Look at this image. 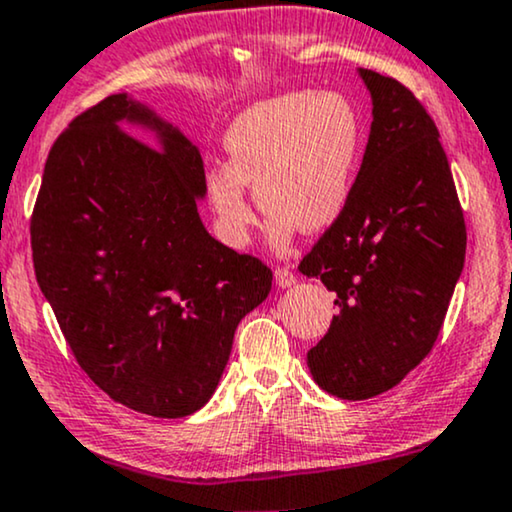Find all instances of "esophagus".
Segmentation results:
<instances>
[{"label": "esophagus", "instance_id": "1", "mask_svg": "<svg viewBox=\"0 0 512 512\" xmlns=\"http://www.w3.org/2000/svg\"><path fill=\"white\" fill-rule=\"evenodd\" d=\"M274 278H276L278 288H290V286H295V283H297V276L288 267H278L274 271Z\"/></svg>", "mask_w": 512, "mask_h": 512}]
</instances>
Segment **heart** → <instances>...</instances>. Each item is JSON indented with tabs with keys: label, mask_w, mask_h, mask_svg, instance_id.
Wrapping results in <instances>:
<instances>
[{
	"label": "heart",
	"mask_w": 512,
	"mask_h": 512,
	"mask_svg": "<svg viewBox=\"0 0 512 512\" xmlns=\"http://www.w3.org/2000/svg\"><path fill=\"white\" fill-rule=\"evenodd\" d=\"M229 163L208 167L205 196L226 243L241 248L257 224L255 186L271 210L269 234L286 245L297 224L319 231L345 210L357 177L364 125L340 92H288L252 103L224 137Z\"/></svg>",
	"instance_id": "1"
}]
</instances>
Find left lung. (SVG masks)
<instances>
[{"instance_id":"8db88e82","label":"left lung","mask_w":512,"mask_h":512,"mask_svg":"<svg viewBox=\"0 0 512 512\" xmlns=\"http://www.w3.org/2000/svg\"><path fill=\"white\" fill-rule=\"evenodd\" d=\"M373 122L345 210L300 262L338 314L307 366L321 390L361 401L430 354L465 262V219L435 122L411 89L359 68Z\"/></svg>"}]
</instances>
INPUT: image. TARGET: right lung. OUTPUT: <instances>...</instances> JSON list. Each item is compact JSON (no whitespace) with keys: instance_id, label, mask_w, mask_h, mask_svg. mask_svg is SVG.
Instances as JSON below:
<instances>
[{"instance_id":"1","label":"right lung","mask_w":512,"mask_h":512,"mask_svg":"<svg viewBox=\"0 0 512 512\" xmlns=\"http://www.w3.org/2000/svg\"><path fill=\"white\" fill-rule=\"evenodd\" d=\"M156 134L153 149L124 122ZM200 151L144 103L113 94L51 146L30 219L35 276L82 371L155 418L203 409L271 269L208 234Z\"/></svg>"}]
</instances>
